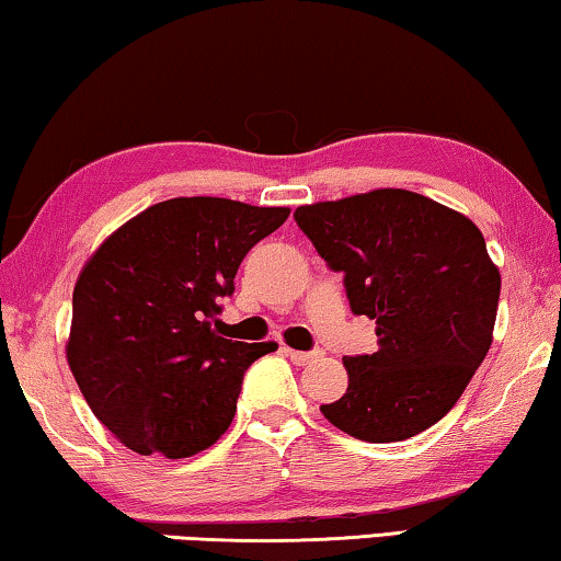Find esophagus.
<instances>
[{
	"label": "esophagus",
	"mask_w": 561,
	"mask_h": 561,
	"mask_svg": "<svg viewBox=\"0 0 561 561\" xmlns=\"http://www.w3.org/2000/svg\"><path fill=\"white\" fill-rule=\"evenodd\" d=\"M320 355H322L320 350H289V347H287V357H291V363H297V365L312 363V360H317V357H320Z\"/></svg>",
	"instance_id": "esophagus-1"
}]
</instances>
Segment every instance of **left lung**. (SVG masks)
<instances>
[{"instance_id": "left-lung-1", "label": "left lung", "mask_w": 561, "mask_h": 561, "mask_svg": "<svg viewBox=\"0 0 561 561\" xmlns=\"http://www.w3.org/2000/svg\"><path fill=\"white\" fill-rule=\"evenodd\" d=\"M297 227L378 324V353L345 357V396L320 405L347 436L413 438L461 398L491 347L501 277L463 214L403 188L299 206Z\"/></svg>"}]
</instances>
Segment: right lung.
Returning <instances> with one entry per match:
<instances>
[{"label": "right lung", "mask_w": 561, "mask_h": 561, "mask_svg": "<svg viewBox=\"0 0 561 561\" xmlns=\"http://www.w3.org/2000/svg\"><path fill=\"white\" fill-rule=\"evenodd\" d=\"M289 208L191 196L146 208L85 264L67 363L98 421L140 456L188 458L237 413L249 365L277 342L211 328L239 264Z\"/></svg>", "instance_id": "right-lung-1"}]
</instances>
